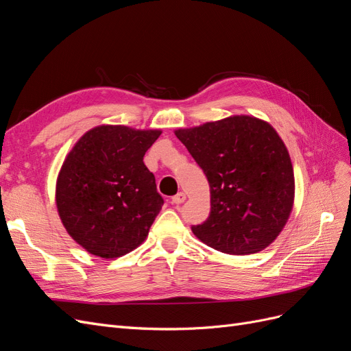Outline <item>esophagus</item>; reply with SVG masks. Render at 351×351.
<instances>
[{
    "mask_svg": "<svg viewBox=\"0 0 351 351\" xmlns=\"http://www.w3.org/2000/svg\"><path fill=\"white\" fill-rule=\"evenodd\" d=\"M184 200H186V195H184L183 192H180V193H177L176 196L171 197V204H173V205H180V204H183Z\"/></svg>",
    "mask_w": 351,
    "mask_h": 351,
    "instance_id": "esophagus-1",
    "label": "esophagus"
}]
</instances>
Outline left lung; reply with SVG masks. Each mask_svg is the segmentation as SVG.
<instances>
[{"label":"left lung","instance_id":"1","mask_svg":"<svg viewBox=\"0 0 351 351\" xmlns=\"http://www.w3.org/2000/svg\"><path fill=\"white\" fill-rule=\"evenodd\" d=\"M204 169L210 187V214L193 226L209 247L252 254L268 247L290 217L294 174L289 151L267 121L249 115L176 130Z\"/></svg>","mask_w":351,"mask_h":351}]
</instances>
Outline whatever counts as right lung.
<instances>
[{
  "instance_id": "right-lung-1",
  "label": "right lung",
  "mask_w": 351,
  "mask_h": 351,
  "mask_svg": "<svg viewBox=\"0 0 351 351\" xmlns=\"http://www.w3.org/2000/svg\"><path fill=\"white\" fill-rule=\"evenodd\" d=\"M161 130L98 125L67 155L57 180L62 226L83 249L104 259L136 249L164 205L143 164Z\"/></svg>"
}]
</instances>
